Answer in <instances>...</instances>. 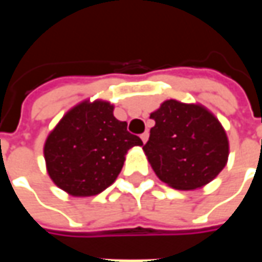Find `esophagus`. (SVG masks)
I'll list each match as a JSON object with an SVG mask.
<instances>
[{
  "label": "esophagus",
  "instance_id": "34e87169",
  "mask_svg": "<svg viewBox=\"0 0 262 262\" xmlns=\"http://www.w3.org/2000/svg\"><path fill=\"white\" fill-rule=\"evenodd\" d=\"M140 137H142L143 143L147 142V139H148V132L146 130V132H144V133H142V135H140Z\"/></svg>",
  "mask_w": 262,
  "mask_h": 262
}]
</instances>
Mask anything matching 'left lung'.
<instances>
[{"instance_id":"obj_1","label":"left lung","mask_w":262,"mask_h":262,"mask_svg":"<svg viewBox=\"0 0 262 262\" xmlns=\"http://www.w3.org/2000/svg\"><path fill=\"white\" fill-rule=\"evenodd\" d=\"M150 118L156 125L143 150L161 181L176 189H196L225 168L227 136L208 109L170 99Z\"/></svg>"}]
</instances>
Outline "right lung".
Instances as JSON below:
<instances>
[{"instance_id": "obj_1", "label": "right lung", "mask_w": 262, "mask_h": 262, "mask_svg": "<svg viewBox=\"0 0 262 262\" xmlns=\"http://www.w3.org/2000/svg\"><path fill=\"white\" fill-rule=\"evenodd\" d=\"M142 139L127 132L103 101L82 102L63 116L45 143V160L53 182L74 196L102 192L119 176L125 154Z\"/></svg>"}]
</instances>
